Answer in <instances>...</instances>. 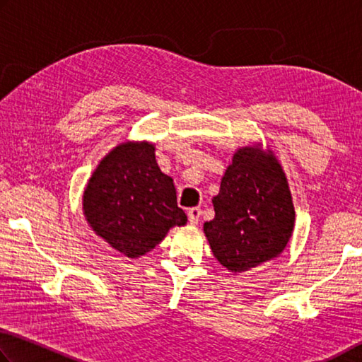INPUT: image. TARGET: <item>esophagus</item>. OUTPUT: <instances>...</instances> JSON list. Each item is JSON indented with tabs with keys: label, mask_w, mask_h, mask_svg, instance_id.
<instances>
[{
	"label": "esophagus",
	"mask_w": 362,
	"mask_h": 362,
	"mask_svg": "<svg viewBox=\"0 0 362 362\" xmlns=\"http://www.w3.org/2000/svg\"><path fill=\"white\" fill-rule=\"evenodd\" d=\"M200 216H202L200 208H191V210L187 211V218H189V223H191V224H199Z\"/></svg>",
	"instance_id": "34e87169"
}]
</instances>
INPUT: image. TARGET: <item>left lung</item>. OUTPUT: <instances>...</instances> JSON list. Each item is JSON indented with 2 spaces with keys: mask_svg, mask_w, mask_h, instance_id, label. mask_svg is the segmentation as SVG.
Masks as SVG:
<instances>
[{
  "mask_svg": "<svg viewBox=\"0 0 362 362\" xmlns=\"http://www.w3.org/2000/svg\"><path fill=\"white\" fill-rule=\"evenodd\" d=\"M214 219L204 232L214 257L230 272H245L276 257L294 229L288 181L274 157L255 148L233 154L213 197Z\"/></svg>",
  "mask_w": 362,
  "mask_h": 362,
  "instance_id": "8db88e82",
  "label": "left lung"
}]
</instances>
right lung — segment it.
<instances>
[{"label":"right lung","mask_w":362,"mask_h":362,"mask_svg":"<svg viewBox=\"0 0 362 362\" xmlns=\"http://www.w3.org/2000/svg\"><path fill=\"white\" fill-rule=\"evenodd\" d=\"M82 205L93 232L127 257L149 252L170 227L187 221L149 143L116 146L88 180Z\"/></svg>","instance_id":"1"}]
</instances>
